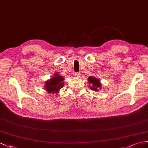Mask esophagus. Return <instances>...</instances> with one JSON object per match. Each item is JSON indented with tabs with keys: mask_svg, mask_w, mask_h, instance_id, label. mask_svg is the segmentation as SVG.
Masks as SVG:
<instances>
[{
	"mask_svg": "<svg viewBox=\"0 0 148 148\" xmlns=\"http://www.w3.org/2000/svg\"><path fill=\"white\" fill-rule=\"evenodd\" d=\"M75 76H76L77 77H78L79 76H80V72H77V73H75Z\"/></svg>",
	"mask_w": 148,
	"mask_h": 148,
	"instance_id": "1",
	"label": "esophagus"
}]
</instances>
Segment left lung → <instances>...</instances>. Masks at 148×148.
<instances>
[{
  "mask_svg": "<svg viewBox=\"0 0 148 148\" xmlns=\"http://www.w3.org/2000/svg\"><path fill=\"white\" fill-rule=\"evenodd\" d=\"M88 82H90V84L92 85V87L91 89L93 90H98V88H100V80H98L97 78L93 77H89L88 78Z\"/></svg>",
  "mask_w": 148,
  "mask_h": 148,
  "instance_id": "1",
  "label": "left lung"
}]
</instances>
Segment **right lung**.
<instances>
[{
  "mask_svg": "<svg viewBox=\"0 0 148 148\" xmlns=\"http://www.w3.org/2000/svg\"><path fill=\"white\" fill-rule=\"evenodd\" d=\"M64 78L60 75L55 73V76L52 77L49 80L46 82L45 88L48 93H57L62 87L64 83Z\"/></svg>",
  "mask_w": 148,
  "mask_h": 148,
  "instance_id": "add662e5",
  "label": "right lung"
}]
</instances>
